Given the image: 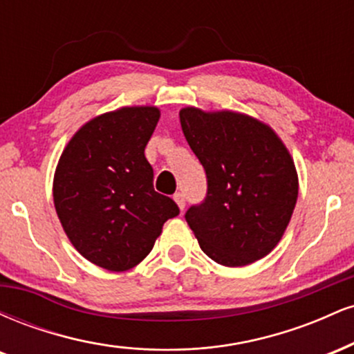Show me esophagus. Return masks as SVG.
<instances>
[{"label":"esophagus","mask_w":354,"mask_h":354,"mask_svg":"<svg viewBox=\"0 0 354 354\" xmlns=\"http://www.w3.org/2000/svg\"><path fill=\"white\" fill-rule=\"evenodd\" d=\"M173 200L176 201L178 208H180L181 211L185 209V205H186V203H185V194H183V193H176V194H174V196H173Z\"/></svg>","instance_id":"esophagus-1"}]
</instances>
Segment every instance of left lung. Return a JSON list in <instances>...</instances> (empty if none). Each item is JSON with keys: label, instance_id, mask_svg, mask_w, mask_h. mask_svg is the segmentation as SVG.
I'll list each match as a JSON object with an SVG mask.
<instances>
[{"label": "left lung", "instance_id": "8db88e82", "mask_svg": "<svg viewBox=\"0 0 354 354\" xmlns=\"http://www.w3.org/2000/svg\"><path fill=\"white\" fill-rule=\"evenodd\" d=\"M183 135L208 178L205 201L185 218L203 253L238 268L283 238L298 200V173L271 126L238 111H180Z\"/></svg>", "mask_w": 354, "mask_h": 354}]
</instances>
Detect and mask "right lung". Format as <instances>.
<instances>
[{"instance_id": "obj_1", "label": "right lung", "mask_w": 354, "mask_h": 354, "mask_svg": "<svg viewBox=\"0 0 354 354\" xmlns=\"http://www.w3.org/2000/svg\"><path fill=\"white\" fill-rule=\"evenodd\" d=\"M160 120L156 106H123L84 123L64 146L53 200L64 233L103 270L128 271L149 254L169 218L171 198L153 188L145 148Z\"/></svg>"}]
</instances>
